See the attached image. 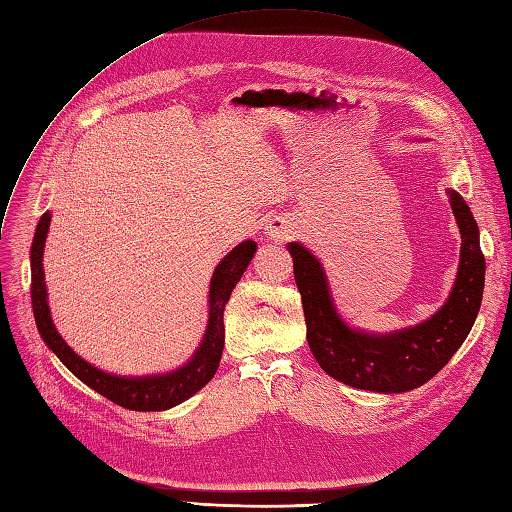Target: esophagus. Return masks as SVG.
<instances>
[{"mask_svg":"<svg viewBox=\"0 0 512 512\" xmlns=\"http://www.w3.org/2000/svg\"><path fill=\"white\" fill-rule=\"evenodd\" d=\"M265 228H267V234H269V237H271L273 241L288 239V234H290V226L284 222V219H280V217L269 219Z\"/></svg>","mask_w":512,"mask_h":512,"instance_id":"obj_1","label":"esophagus"}]
</instances>
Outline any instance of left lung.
Masks as SVG:
<instances>
[{
  "label": "left lung",
  "mask_w": 512,
  "mask_h": 512,
  "mask_svg": "<svg viewBox=\"0 0 512 512\" xmlns=\"http://www.w3.org/2000/svg\"><path fill=\"white\" fill-rule=\"evenodd\" d=\"M448 196L463 239L452 293L431 319L392 334H366L344 323L331 301L321 262L301 243H288L310 351L329 377L357 390L400 394L433 379L459 351L480 310L485 256L478 224L461 193L448 189Z\"/></svg>",
  "instance_id": "8db88e82"
}]
</instances>
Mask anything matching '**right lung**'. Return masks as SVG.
I'll return each instance as SVG.
<instances>
[{
  "label": "right lung",
  "mask_w": 512,
  "mask_h": 512,
  "mask_svg": "<svg viewBox=\"0 0 512 512\" xmlns=\"http://www.w3.org/2000/svg\"><path fill=\"white\" fill-rule=\"evenodd\" d=\"M51 213L40 217V222L34 232L32 241V308L36 327L43 336L47 347L58 355L60 362L73 372V375L84 381L88 388L99 392L112 403L131 409V411H163L178 403H183L189 396L202 390L206 383L213 379L217 372L219 359L224 351V308L230 299L232 288L241 280L243 271L250 265L256 252V241H243L219 262L209 290V325H206L204 338L200 347L193 353L189 362L168 375H153V377H118L109 375L99 368L81 359L64 338L58 334L49 312L47 303V286H45V271H43V250L49 232Z\"/></svg>",
  "instance_id": "add662e5"
}]
</instances>
